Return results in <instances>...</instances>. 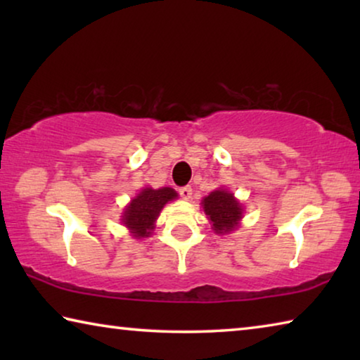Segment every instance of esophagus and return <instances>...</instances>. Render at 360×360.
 Listing matches in <instances>:
<instances>
[{
  "label": "esophagus",
  "instance_id": "obj_1",
  "mask_svg": "<svg viewBox=\"0 0 360 360\" xmlns=\"http://www.w3.org/2000/svg\"><path fill=\"white\" fill-rule=\"evenodd\" d=\"M179 195L184 200H191L192 198V187L191 186H186V187H181L179 188Z\"/></svg>",
  "mask_w": 360,
  "mask_h": 360
}]
</instances>
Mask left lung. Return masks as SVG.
Masks as SVG:
<instances>
[{
	"label": "left lung",
	"instance_id": "8db88e82",
	"mask_svg": "<svg viewBox=\"0 0 360 360\" xmlns=\"http://www.w3.org/2000/svg\"><path fill=\"white\" fill-rule=\"evenodd\" d=\"M205 214L208 216L214 233L225 235L233 231L243 217V206L227 188H217L202 200Z\"/></svg>",
	"mask_w": 360,
	"mask_h": 360
}]
</instances>
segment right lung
<instances>
[{
	"label": "right lung",
	"mask_w": 360,
	"mask_h": 360,
	"mask_svg": "<svg viewBox=\"0 0 360 360\" xmlns=\"http://www.w3.org/2000/svg\"><path fill=\"white\" fill-rule=\"evenodd\" d=\"M178 198L174 188L144 187L122 212V224L130 230L133 238H148L155 229V221L168 202Z\"/></svg>",
	"instance_id": "add662e5"
}]
</instances>
